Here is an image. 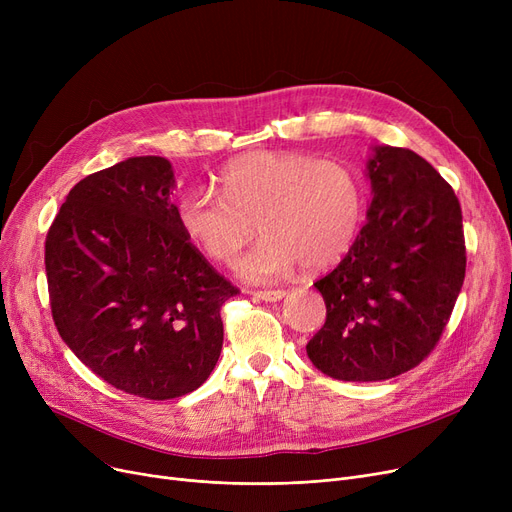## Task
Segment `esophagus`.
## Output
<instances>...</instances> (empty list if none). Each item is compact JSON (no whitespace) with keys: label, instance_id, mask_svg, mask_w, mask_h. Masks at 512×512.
<instances>
[{"label":"esophagus","instance_id":"1","mask_svg":"<svg viewBox=\"0 0 512 512\" xmlns=\"http://www.w3.org/2000/svg\"><path fill=\"white\" fill-rule=\"evenodd\" d=\"M253 297L265 303H278L286 297V290H257L253 292Z\"/></svg>","mask_w":512,"mask_h":512}]
</instances>
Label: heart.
<instances>
[{
	"label": "heart",
	"instance_id": "1",
	"mask_svg": "<svg viewBox=\"0 0 512 512\" xmlns=\"http://www.w3.org/2000/svg\"><path fill=\"white\" fill-rule=\"evenodd\" d=\"M222 197L207 186L184 191L176 220L211 261L228 263L257 230L263 238L234 265L249 282L338 263L359 236L365 215L361 176L342 161L292 151H259L228 164Z\"/></svg>",
	"mask_w": 512,
	"mask_h": 512
}]
</instances>
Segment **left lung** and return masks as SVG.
<instances>
[{
	"label": "left lung",
	"mask_w": 512,
	"mask_h": 512,
	"mask_svg": "<svg viewBox=\"0 0 512 512\" xmlns=\"http://www.w3.org/2000/svg\"><path fill=\"white\" fill-rule=\"evenodd\" d=\"M367 222L313 286L326 324L307 344L334 380L382 382L434 351L465 280L463 215L450 184L411 149L375 145L365 161Z\"/></svg>",
	"instance_id": "1"
}]
</instances>
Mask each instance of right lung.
Returning <instances> with one entry per match:
<instances>
[{"mask_svg": "<svg viewBox=\"0 0 512 512\" xmlns=\"http://www.w3.org/2000/svg\"><path fill=\"white\" fill-rule=\"evenodd\" d=\"M166 157L80 180L45 240L62 340L114 388L168 400L197 390L222 353L220 307L238 292L184 236Z\"/></svg>", "mask_w": 512, "mask_h": 512, "instance_id": "obj_1", "label": "right lung"}]
</instances>
